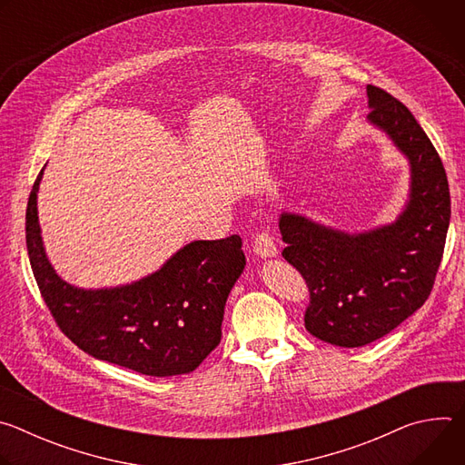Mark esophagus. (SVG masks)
Listing matches in <instances>:
<instances>
[{
  "instance_id": "esophagus-1",
  "label": "esophagus",
  "mask_w": 465,
  "mask_h": 465,
  "mask_svg": "<svg viewBox=\"0 0 465 465\" xmlns=\"http://www.w3.org/2000/svg\"><path fill=\"white\" fill-rule=\"evenodd\" d=\"M253 252L261 259H271V257L278 255V246H276L274 239L267 232H262L253 241Z\"/></svg>"
}]
</instances>
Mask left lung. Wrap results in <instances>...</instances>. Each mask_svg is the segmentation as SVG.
Instances as JSON below:
<instances>
[{
  "instance_id": "1",
  "label": "left lung",
  "mask_w": 465,
  "mask_h": 465,
  "mask_svg": "<svg viewBox=\"0 0 465 465\" xmlns=\"http://www.w3.org/2000/svg\"><path fill=\"white\" fill-rule=\"evenodd\" d=\"M368 124L409 162L407 201L391 223L361 232L282 212V255L311 291L305 329L341 348L366 346L414 314L429 298L450 221L443 163L411 110L368 84Z\"/></svg>"
}]
</instances>
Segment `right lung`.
Returning a JSON list of instances; mask_svg holds the SVG:
<instances>
[{
	"mask_svg": "<svg viewBox=\"0 0 465 465\" xmlns=\"http://www.w3.org/2000/svg\"><path fill=\"white\" fill-rule=\"evenodd\" d=\"M45 169V167H44ZM40 171L27 204V252L38 289L88 355L153 377L189 373L219 346L226 300L244 271L241 237L191 241L132 283L84 289L51 264L38 221Z\"/></svg>",
	"mask_w": 465,
	"mask_h": 465,
	"instance_id": "obj_1",
	"label": "right lung"
}]
</instances>
